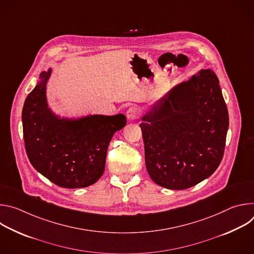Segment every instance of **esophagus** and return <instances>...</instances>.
Masks as SVG:
<instances>
[{
	"mask_svg": "<svg viewBox=\"0 0 254 254\" xmlns=\"http://www.w3.org/2000/svg\"><path fill=\"white\" fill-rule=\"evenodd\" d=\"M138 116H139V110L135 106H130L127 112V118L129 121L136 120L138 118Z\"/></svg>",
	"mask_w": 254,
	"mask_h": 254,
	"instance_id": "esophagus-1",
	"label": "esophagus"
}]
</instances>
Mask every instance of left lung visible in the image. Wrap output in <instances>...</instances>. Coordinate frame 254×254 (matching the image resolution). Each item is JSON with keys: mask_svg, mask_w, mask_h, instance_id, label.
I'll use <instances>...</instances> for the list:
<instances>
[{"mask_svg": "<svg viewBox=\"0 0 254 254\" xmlns=\"http://www.w3.org/2000/svg\"><path fill=\"white\" fill-rule=\"evenodd\" d=\"M142 120L146 167L158 185L188 189L219 167L229 117L213 70L201 69L174 87Z\"/></svg>", "mask_w": 254, "mask_h": 254, "instance_id": "8db88e82", "label": "left lung"}]
</instances>
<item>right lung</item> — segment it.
Instances as JSON below:
<instances>
[{
	"label": "right lung",
	"mask_w": 254,
	"mask_h": 254,
	"mask_svg": "<svg viewBox=\"0 0 254 254\" xmlns=\"http://www.w3.org/2000/svg\"><path fill=\"white\" fill-rule=\"evenodd\" d=\"M50 72H42L41 81L23 106L26 153L32 166L55 185L88 187L102 176L108 144L127 120L124 115L59 120L47 107L45 90Z\"/></svg>",
	"instance_id": "obj_1"
}]
</instances>
